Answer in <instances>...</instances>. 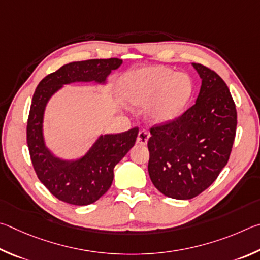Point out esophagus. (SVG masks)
<instances>
[{"mask_svg":"<svg viewBox=\"0 0 260 260\" xmlns=\"http://www.w3.org/2000/svg\"><path fill=\"white\" fill-rule=\"evenodd\" d=\"M148 138H149V134L147 133L146 130L139 131V134H138V136H137V143L140 144V145L147 144Z\"/></svg>","mask_w":260,"mask_h":260,"instance_id":"1","label":"esophagus"}]
</instances>
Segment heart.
Wrapping results in <instances>:
<instances>
[{
  "label": "heart",
  "instance_id": "obj_1",
  "mask_svg": "<svg viewBox=\"0 0 260 260\" xmlns=\"http://www.w3.org/2000/svg\"><path fill=\"white\" fill-rule=\"evenodd\" d=\"M120 91L127 103L148 106L155 122H170L181 115L193 93L186 74H175L166 67H149L130 72L120 81Z\"/></svg>",
  "mask_w": 260,
  "mask_h": 260
}]
</instances>
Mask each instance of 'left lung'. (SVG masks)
Listing matches in <instances>:
<instances>
[{
	"instance_id": "obj_1",
	"label": "left lung",
	"mask_w": 260,
	"mask_h": 260,
	"mask_svg": "<svg viewBox=\"0 0 260 260\" xmlns=\"http://www.w3.org/2000/svg\"><path fill=\"white\" fill-rule=\"evenodd\" d=\"M202 80L197 102L175 120L151 127L148 174L166 197L189 200L219 176L235 139L236 108L224 80L193 62Z\"/></svg>"
}]
</instances>
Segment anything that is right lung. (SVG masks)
<instances>
[{
    "mask_svg": "<svg viewBox=\"0 0 260 260\" xmlns=\"http://www.w3.org/2000/svg\"><path fill=\"white\" fill-rule=\"evenodd\" d=\"M122 65V59H90L63 65L40 82L33 94L27 121V145L34 170L53 197L74 206L97 201L111 187L114 167L134 147L138 127L121 134L102 135L91 148L77 160H62L45 146L44 111L50 98L63 84L74 82L106 83L111 72Z\"/></svg>",
    "mask_w": 260,
    "mask_h": 260,
    "instance_id": "obj_1",
    "label": "right lung"
}]
</instances>
